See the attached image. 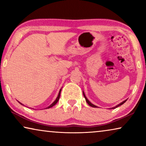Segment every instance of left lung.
<instances>
[{"label":"left lung","mask_w":146,"mask_h":146,"mask_svg":"<svg viewBox=\"0 0 146 146\" xmlns=\"http://www.w3.org/2000/svg\"><path fill=\"white\" fill-rule=\"evenodd\" d=\"M83 94H84V98H85V99H86V102H87L88 104V105H89V106H92V107H93V108H96V107H97V106H95V105H94V104H92V103L90 102V101L88 100V99H87V98H86V96H85V94H84V92H83ZM125 102H126V100H124V101H123V102H121V103H120V104H118V105H117V106H115V107H113V108H112V109H113V108H117V107H118V106H119L122 105V104H124V103Z\"/></svg>","instance_id":"8db88e82"}]
</instances>
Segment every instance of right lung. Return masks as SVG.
I'll return each instance as SVG.
<instances>
[{"instance_id":"right-lung-1","label":"right lung","mask_w":146,"mask_h":146,"mask_svg":"<svg viewBox=\"0 0 146 146\" xmlns=\"http://www.w3.org/2000/svg\"><path fill=\"white\" fill-rule=\"evenodd\" d=\"M60 92H61V90H60V92H59V94H58V96L57 98L56 99V100H55L54 102H53L52 104H51L50 106H48V108H52V106H54V105L56 104V103L58 102V100H59V98H60ZM19 103H20V102H19ZM20 104H22L21 103H20Z\"/></svg>"}]
</instances>
